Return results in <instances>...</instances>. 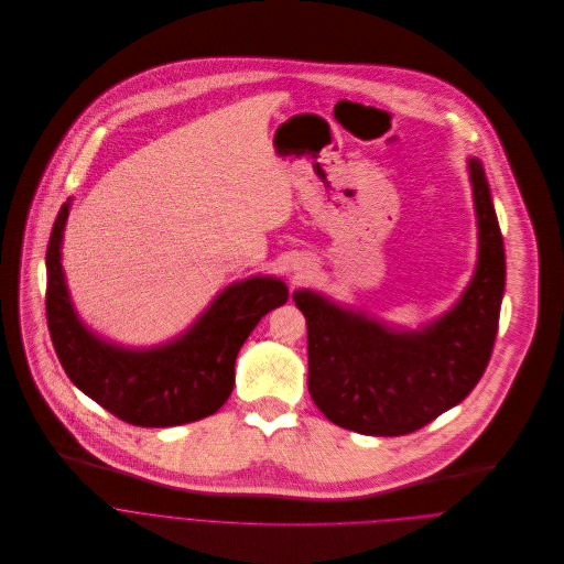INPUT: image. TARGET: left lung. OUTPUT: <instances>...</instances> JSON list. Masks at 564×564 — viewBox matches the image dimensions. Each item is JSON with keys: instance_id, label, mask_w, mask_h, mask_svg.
Segmentation results:
<instances>
[{"instance_id": "1", "label": "left lung", "mask_w": 564, "mask_h": 564, "mask_svg": "<svg viewBox=\"0 0 564 564\" xmlns=\"http://www.w3.org/2000/svg\"><path fill=\"white\" fill-rule=\"evenodd\" d=\"M478 217V268L452 312L423 332H392L301 290L307 388L336 425L365 436L412 434L458 405L491 358L505 292V248L482 163L469 159Z\"/></svg>"}]
</instances>
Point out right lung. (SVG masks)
<instances>
[{"label": "right lung", "mask_w": 564, "mask_h": 564, "mask_svg": "<svg viewBox=\"0 0 564 564\" xmlns=\"http://www.w3.org/2000/svg\"><path fill=\"white\" fill-rule=\"evenodd\" d=\"M64 204L46 252L48 329L68 379L117 419L139 427H172L215 414L232 394L235 360L261 316L288 301L279 279L254 276L224 290L176 340L154 349H121L99 340L77 318L62 272Z\"/></svg>", "instance_id": "right-lung-1"}]
</instances>
